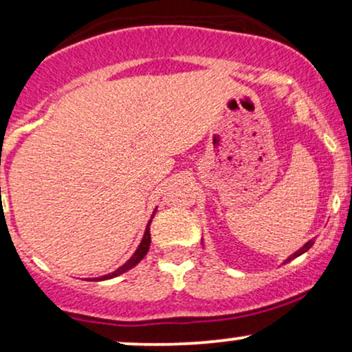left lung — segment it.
Wrapping results in <instances>:
<instances>
[{"instance_id":"left-lung-1","label":"left lung","mask_w":352,"mask_h":352,"mask_svg":"<svg viewBox=\"0 0 352 352\" xmlns=\"http://www.w3.org/2000/svg\"><path fill=\"white\" fill-rule=\"evenodd\" d=\"M313 243H314V241H313V240H309V241H308V243H306L305 246H302V248H300V250H298V252H294V253L292 254V256H289V258H288V260H285V263H288V261H292V260H294V258H296V256H300V254H302V253H306V252H308V250L311 248V246H313Z\"/></svg>"}]
</instances>
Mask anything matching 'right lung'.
I'll return each instance as SVG.
<instances>
[{
  "mask_svg": "<svg viewBox=\"0 0 352 352\" xmlns=\"http://www.w3.org/2000/svg\"><path fill=\"white\" fill-rule=\"evenodd\" d=\"M153 212H155V210H153ZM152 218H153V215H152ZM152 218H151V221H152ZM151 221H148V223H147V228H145V233H144V236H142V241H140L139 248H137V250H135V253L132 254L131 258H129V261H125V263H124L122 266H120V268H117L116 272L109 273V274H106V276L92 278L91 281L111 280V278L119 276V274H122V273H125V272H129V270H131V268H134V266H135L137 263H139L140 260H142V258L145 256V254H147V252H148V246H151Z\"/></svg>",
  "mask_w": 352,
  "mask_h": 352,
  "instance_id": "add662e5",
  "label": "right lung"
}]
</instances>
